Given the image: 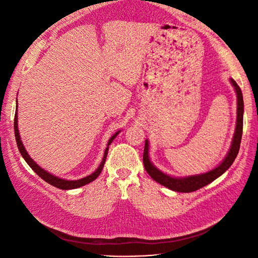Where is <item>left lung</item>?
Instances as JSON below:
<instances>
[{
    "label": "left lung",
    "mask_w": 258,
    "mask_h": 258,
    "mask_svg": "<svg viewBox=\"0 0 258 258\" xmlns=\"http://www.w3.org/2000/svg\"><path fill=\"white\" fill-rule=\"evenodd\" d=\"M232 85L234 86L235 92H236L237 95V118H236V127H235V133L234 138L232 141L231 149H229L226 157L224 158L223 162L215 167L212 171H208L206 173H203L200 175H190V176L186 177H173L169 176V175L163 173L160 169L156 168L153 165L152 162L150 161L149 156V141H145V146H144V154H143V163L146 172L149 173L150 176L156 180L157 183L161 185L165 186V187L179 191V193H190V191H194L204 187L207 184L212 183L213 180H215L217 177H220L222 174L225 173L227 169L231 167L233 162L236 158L239 146H240V141H242V134H243V114H244V101H243V94L242 91H240L239 86L237 85L236 82L233 79H229Z\"/></svg>",
    "instance_id": "obj_1"
}]
</instances>
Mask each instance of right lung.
<instances>
[{
    "label": "right lung",
    "instance_id": "right-lung-1",
    "mask_svg": "<svg viewBox=\"0 0 258 258\" xmlns=\"http://www.w3.org/2000/svg\"><path fill=\"white\" fill-rule=\"evenodd\" d=\"M120 132V131H118V132L115 133L111 139L108 140V143H107V147L105 149V152H104V156H103V160L100 164V166L97 167L96 171L94 173H92L91 175H89V176H86L84 178H81V179H76V180H68V179H63V178H59L57 176H55V175H52L51 173L46 172L45 169H43L42 167H40L37 165V164L32 160V158L30 157V155L27 154V152L25 150V147L23 145V143H22L21 141V138H20V133H19V128H18V106H16V109H15V116H14V134H15V140H16V144H18V147H19V151L21 153L22 157L24 158L25 162L29 164V166L34 171L38 176H40L42 179H44L46 183L51 184L53 186H55V187L59 188V189H74V188H79L81 187V186H84L86 184H89L91 182H93L95 178H97L98 175L101 174L102 169L104 167V163H105L106 161V156H107V152H108V145H111V143L113 142V140L116 138L117 134Z\"/></svg>",
    "mask_w": 258,
    "mask_h": 258
}]
</instances>
